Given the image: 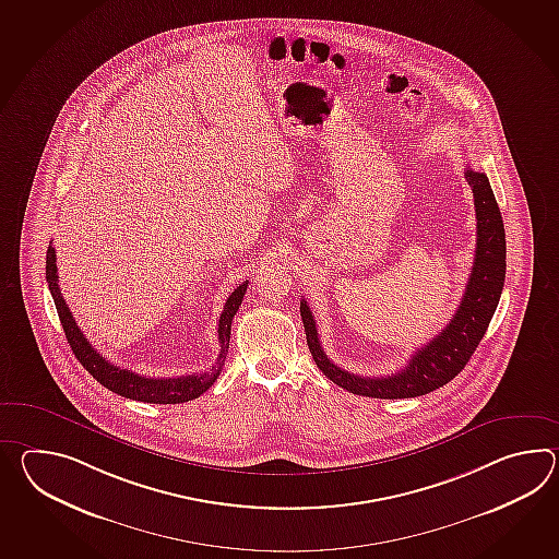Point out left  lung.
I'll list each match as a JSON object with an SVG mask.
<instances>
[{
  "label": "left lung",
  "mask_w": 559,
  "mask_h": 559,
  "mask_svg": "<svg viewBox=\"0 0 559 559\" xmlns=\"http://www.w3.org/2000/svg\"><path fill=\"white\" fill-rule=\"evenodd\" d=\"M465 178L473 190L477 216V249L469 283L461 298L460 309L445 329L425 347L413 353L405 369L386 377H359L336 367L324 355L317 323L307 300H300V317L307 333V345L317 367L353 395L374 399H409L427 395L447 385L469 362L477 345L481 343L506 281V230L496 194L484 173L465 170Z\"/></svg>",
  "instance_id": "left-lung-1"
}]
</instances>
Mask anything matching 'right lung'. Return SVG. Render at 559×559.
<instances>
[{"mask_svg": "<svg viewBox=\"0 0 559 559\" xmlns=\"http://www.w3.org/2000/svg\"><path fill=\"white\" fill-rule=\"evenodd\" d=\"M46 281L50 285L51 297L56 302L66 338L74 350L75 359L84 365V369L98 381L99 385L110 389L116 395L134 399V401H144V403H158V405L187 403V401L200 397L204 391H209L214 385V381L218 379V374L223 371L226 355H228L230 324H233L236 310L240 307L242 297L247 293V286H249V281L236 286L235 293L228 297L226 305H224L223 314L218 319L221 355H218L216 365L212 367L211 371L187 374V377H174V379H148V377H142L138 372L128 371V369L108 362L99 355L98 350H94L84 333L78 329L74 317H72V312L63 300L60 285H58V266H56V250H53V247H48V254H46Z\"/></svg>", "mask_w": 559, "mask_h": 559, "instance_id": "1", "label": "right lung"}]
</instances>
